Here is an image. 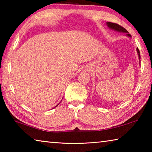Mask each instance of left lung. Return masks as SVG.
<instances>
[{
    "instance_id": "8db88e82",
    "label": "left lung",
    "mask_w": 152,
    "mask_h": 152,
    "mask_svg": "<svg viewBox=\"0 0 152 152\" xmlns=\"http://www.w3.org/2000/svg\"><path fill=\"white\" fill-rule=\"evenodd\" d=\"M107 25L108 27L110 29H114L115 31H119V32H123V33H127V35L129 36V37H131V35L129 34V33L127 30H126L124 27H123L122 26H121V25H118L117 23H111V22H107ZM137 51L138 53V55H139V58H140V50H139V49H137Z\"/></svg>"
}]
</instances>
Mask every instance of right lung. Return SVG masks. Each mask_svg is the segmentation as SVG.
Segmentation results:
<instances>
[{"label": "right lung", "instance_id": "right-lung-1", "mask_svg": "<svg viewBox=\"0 0 152 152\" xmlns=\"http://www.w3.org/2000/svg\"><path fill=\"white\" fill-rule=\"evenodd\" d=\"M57 106H58V105H57Z\"/></svg>", "mask_w": 152, "mask_h": 152}]
</instances>
